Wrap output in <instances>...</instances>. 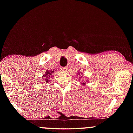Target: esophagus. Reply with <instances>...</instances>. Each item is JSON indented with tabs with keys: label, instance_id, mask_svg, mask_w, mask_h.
Returning a JSON list of instances; mask_svg holds the SVG:
<instances>
[{
	"label": "esophagus",
	"instance_id": "obj_1",
	"mask_svg": "<svg viewBox=\"0 0 133 133\" xmlns=\"http://www.w3.org/2000/svg\"><path fill=\"white\" fill-rule=\"evenodd\" d=\"M68 67H62V68H61V69L62 71H66L68 70Z\"/></svg>",
	"mask_w": 133,
	"mask_h": 133
}]
</instances>
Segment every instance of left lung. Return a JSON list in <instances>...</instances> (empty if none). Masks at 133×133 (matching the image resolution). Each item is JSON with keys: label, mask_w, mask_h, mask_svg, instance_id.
I'll return each instance as SVG.
<instances>
[{"label": "left lung", "mask_w": 133, "mask_h": 133, "mask_svg": "<svg viewBox=\"0 0 133 133\" xmlns=\"http://www.w3.org/2000/svg\"><path fill=\"white\" fill-rule=\"evenodd\" d=\"M85 84H86V82H82V85H85Z\"/></svg>", "instance_id": "8db88e82"}]
</instances>
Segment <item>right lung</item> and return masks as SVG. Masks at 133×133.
Masks as SVG:
<instances>
[{
  "instance_id": "right-lung-1",
  "label": "right lung",
  "mask_w": 133,
  "mask_h": 133,
  "mask_svg": "<svg viewBox=\"0 0 133 133\" xmlns=\"http://www.w3.org/2000/svg\"><path fill=\"white\" fill-rule=\"evenodd\" d=\"M53 71H46V73H45L44 75H43V78H44V82H48L49 81V78L51 76V75L53 73Z\"/></svg>"
}]
</instances>
